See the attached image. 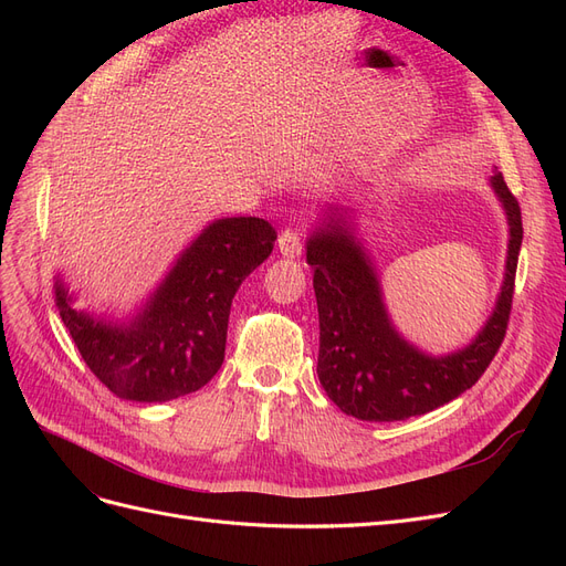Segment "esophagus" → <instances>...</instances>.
Wrapping results in <instances>:
<instances>
[{"instance_id": "esophagus-1", "label": "esophagus", "mask_w": 566, "mask_h": 566, "mask_svg": "<svg viewBox=\"0 0 566 566\" xmlns=\"http://www.w3.org/2000/svg\"><path fill=\"white\" fill-rule=\"evenodd\" d=\"M304 243H306V235L295 229H285L279 235V250L285 256H300L304 252Z\"/></svg>"}]
</instances>
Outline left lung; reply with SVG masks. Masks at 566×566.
<instances>
[{"instance_id": "8db88e82", "label": "left lung", "mask_w": 566, "mask_h": 566, "mask_svg": "<svg viewBox=\"0 0 566 566\" xmlns=\"http://www.w3.org/2000/svg\"><path fill=\"white\" fill-rule=\"evenodd\" d=\"M491 186L510 224L505 281L482 333L470 347L449 356H424L391 328L378 276L339 219L331 217L325 229L310 238L306 262L314 266L321 325L316 370L323 389L347 416L394 422L430 413L468 391L499 354L510 321L524 229L520 202L503 175H493Z\"/></svg>"}]
</instances>
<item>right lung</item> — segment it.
Instances as JSON below:
<instances>
[{"label": "right lung", "instance_id": "obj_1", "mask_svg": "<svg viewBox=\"0 0 566 566\" xmlns=\"http://www.w3.org/2000/svg\"><path fill=\"white\" fill-rule=\"evenodd\" d=\"M276 229L260 217L205 229L129 325L77 312L56 281V306L84 364L119 399L169 401L208 385L224 364L231 302L273 250Z\"/></svg>", "mask_w": 566, "mask_h": 566}]
</instances>
